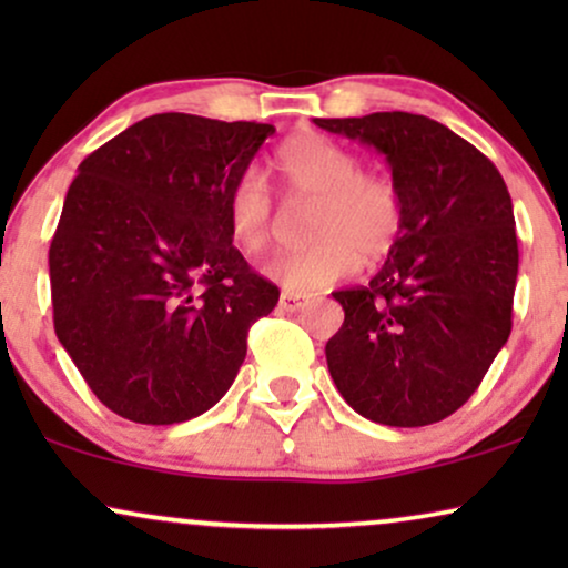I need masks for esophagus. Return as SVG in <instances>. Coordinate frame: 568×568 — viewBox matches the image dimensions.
Listing matches in <instances>:
<instances>
[{"mask_svg": "<svg viewBox=\"0 0 568 568\" xmlns=\"http://www.w3.org/2000/svg\"><path fill=\"white\" fill-rule=\"evenodd\" d=\"M307 305V297H302V294H294V292H282V297H278V307L286 310V313H297Z\"/></svg>", "mask_w": 568, "mask_h": 568, "instance_id": "obj_1", "label": "esophagus"}]
</instances>
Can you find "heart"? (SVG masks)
Segmentation results:
<instances>
[{"instance_id": "obj_1", "label": "heart", "mask_w": 568, "mask_h": 568, "mask_svg": "<svg viewBox=\"0 0 568 568\" xmlns=\"http://www.w3.org/2000/svg\"><path fill=\"white\" fill-rule=\"evenodd\" d=\"M359 158L323 134H297L278 146L274 170L290 201H310L305 235L313 243L271 255L263 276L294 294L323 292L352 276L362 258H385L403 227V199L390 175L364 173ZM227 227L247 253L274 232V201L258 173L247 170L224 201Z\"/></svg>"}]
</instances>
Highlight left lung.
Listing matches in <instances>:
<instances>
[{
  "label": "left lung",
  "mask_w": 568,
  "mask_h": 568,
  "mask_svg": "<svg viewBox=\"0 0 568 568\" xmlns=\"http://www.w3.org/2000/svg\"><path fill=\"white\" fill-rule=\"evenodd\" d=\"M385 154L403 227L367 286L333 292L344 325L325 344L338 393L369 422L426 426L455 414L511 333L517 232L507 183L445 123L416 113L315 119Z\"/></svg>",
  "instance_id": "obj_1"
}]
</instances>
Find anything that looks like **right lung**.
Listing matches in <instances>:
<instances>
[{"mask_svg":"<svg viewBox=\"0 0 568 568\" xmlns=\"http://www.w3.org/2000/svg\"><path fill=\"white\" fill-rule=\"evenodd\" d=\"M274 131L158 113L82 160L49 251L53 328L113 414L189 422L237 377L278 290L232 245L224 201Z\"/></svg>","mask_w":568,"mask_h":568,"instance_id":"right-lung-1","label":"right lung"}]
</instances>
